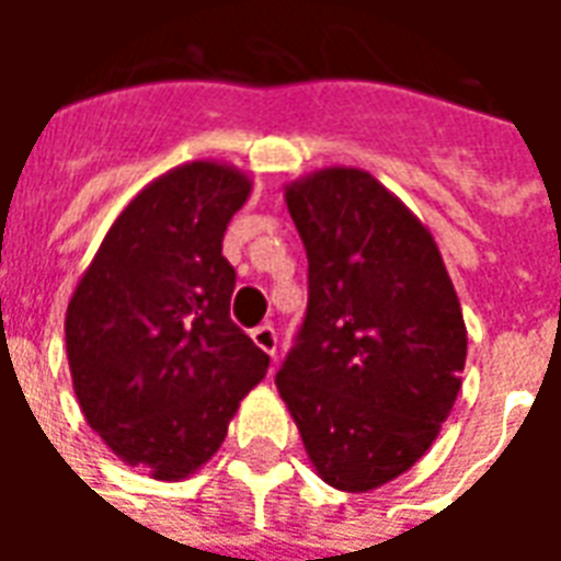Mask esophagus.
<instances>
[{
  "instance_id": "34e87169",
  "label": "esophagus",
  "mask_w": 561,
  "mask_h": 561,
  "mask_svg": "<svg viewBox=\"0 0 561 561\" xmlns=\"http://www.w3.org/2000/svg\"><path fill=\"white\" fill-rule=\"evenodd\" d=\"M252 342H255L257 348L264 354H276V345H279V340H276V330L270 328V324H261V328L252 330Z\"/></svg>"
}]
</instances>
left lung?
<instances>
[{
	"mask_svg": "<svg viewBox=\"0 0 561 561\" xmlns=\"http://www.w3.org/2000/svg\"><path fill=\"white\" fill-rule=\"evenodd\" d=\"M309 257V306L276 373L318 478L369 493L430 450L457 402L466 321L433 233L373 173L285 185Z\"/></svg>",
	"mask_w": 561,
	"mask_h": 561,
	"instance_id": "8db88e82",
	"label": "left lung"
}]
</instances>
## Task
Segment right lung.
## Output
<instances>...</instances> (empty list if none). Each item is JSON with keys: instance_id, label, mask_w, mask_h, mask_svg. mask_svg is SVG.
<instances>
[{"instance_id": "obj_1", "label": "right lung", "mask_w": 561, "mask_h": 561, "mask_svg": "<svg viewBox=\"0 0 561 561\" xmlns=\"http://www.w3.org/2000/svg\"><path fill=\"white\" fill-rule=\"evenodd\" d=\"M252 180L185 161L131 197L68 300L66 352L80 412L131 469L185 481L225 442L270 357L228 316L221 255Z\"/></svg>"}]
</instances>
